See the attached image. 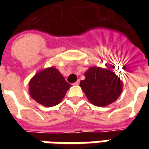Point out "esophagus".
<instances>
[{"label":"esophagus","instance_id":"1","mask_svg":"<svg viewBox=\"0 0 149 149\" xmlns=\"http://www.w3.org/2000/svg\"><path fill=\"white\" fill-rule=\"evenodd\" d=\"M79 80L78 79V80H77L76 83H74V84H73V85H77H77H79Z\"/></svg>","mask_w":149,"mask_h":149}]
</instances>
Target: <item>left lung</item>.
I'll list each match as a JSON object with an SVG mask.
<instances>
[{
	"mask_svg": "<svg viewBox=\"0 0 149 149\" xmlns=\"http://www.w3.org/2000/svg\"><path fill=\"white\" fill-rule=\"evenodd\" d=\"M85 79L81 80V87L88 100L97 107L112 104L122 92V82L110 70L93 66L85 72Z\"/></svg>",
	"mask_w": 149,
	"mask_h": 149,
	"instance_id": "obj_1",
	"label": "left lung"
}]
</instances>
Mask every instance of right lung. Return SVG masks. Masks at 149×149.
Returning <instances> with one entry per match:
<instances>
[{
	"label": "right lung",
	"instance_id": "right-lung-1",
	"mask_svg": "<svg viewBox=\"0 0 149 149\" xmlns=\"http://www.w3.org/2000/svg\"><path fill=\"white\" fill-rule=\"evenodd\" d=\"M29 85L31 97L47 107L59 104L71 86L55 67L46 68L37 72Z\"/></svg>",
	"mask_w": 149,
	"mask_h": 149
}]
</instances>
